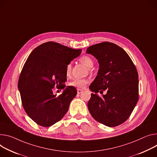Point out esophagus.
<instances>
[{
    "label": "esophagus",
    "instance_id": "1",
    "mask_svg": "<svg viewBox=\"0 0 157 157\" xmlns=\"http://www.w3.org/2000/svg\"><path fill=\"white\" fill-rule=\"evenodd\" d=\"M82 91H83V90H81V89H77V93H78V94H81V93H82Z\"/></svg>",
    "mask_w": 157,
    "mask_h": 157
}]
</instances>
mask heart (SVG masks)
I'll use <instances>...</instances> for the list:
<instances>
[{"instance_id": "obj_1", "label": "heart", "mask_w": 157, "mask_h": 157, "mask_svg": "<svg viewBox=\"0 0 157 157\" xmlns=\"http://www.w3.org/2000/svg\"><path fill=\"white\" fill-rule=\"evenodd\" d=\"M79 61L87 67L91 68L93 66V61L90 57L88 56H83L80 58ZM72 71V64L71 63L68 64L66 67V75L67 77L70 76ZM88 80L86 79H77L70 82V85L79 88H82L88 84Z\"/></svg>"}]
</instances>
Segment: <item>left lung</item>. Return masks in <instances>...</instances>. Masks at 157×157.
Wrapping results in <instances>:
<instances>
[{"mask_svg":"<svg viewBox=\"0 0 157 157\" xmlns=\"http://www.w3.org/2000/svg\"><path fill=\"white\" fill-rule=\"evenodd\" d=\"M86 53L98 59V75L90 86L91 93L88 108L99 123L118 126L130 117L138 101V75L130 56L120 46L103 42L90 46ZM105 90L107 94L102 97Z\"/></svg>","mask_w":157,"mask_h":157,"instance_id":"1","label":"left lung"}]
</instances>
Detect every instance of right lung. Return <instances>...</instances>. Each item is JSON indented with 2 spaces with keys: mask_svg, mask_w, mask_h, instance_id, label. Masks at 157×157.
I'll return each mask as SVG.
<instances>
[{
  "mask_svg": "<svg viewBox=\"0 0 157 157\" xmlns=\"http://www.w3.org/2000/svg\"><path fill=\"white\" fill-rule=\"evenodd\" d=\"M58 42H48L35 48L21 73L18 89L23 108L37 124L49 127L60 121L77 94L73 86L66 87V67L81 53ZM63 89L59 96L53 88Z\"/></svg>",
  "mask_w": 157,
  "mask_h": 157,
  "instance_id": "right-lung-1",
  "label": "right lung"
}]
</instances>
